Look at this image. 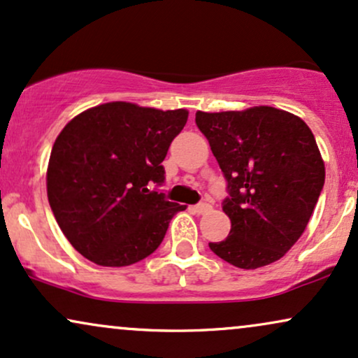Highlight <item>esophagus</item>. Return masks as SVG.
Returning <instances> with one entry per match:
<instances>
[{"label": "esophagus", "instance_id": "esophagus-1", "mask_svg": "<svg viewBox=\"0 0 358 358\" xmlns=\"http://www.w3.org/2000/svg\"><path fill=\"white\" fill-rule=\"evenodd\" d=\"M192 210H193V213L203 215L206 212H210V210H212V206H210L208 203H205V201H201V203H196L195 206H192Z\"/></svg>", "mask_w": 358, "mask_h": 358}]
</instances>
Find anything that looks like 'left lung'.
<instances>
[{
  "mask_svg": "<svg viewBox=\"0 0 358 358\" xmlns=\"http://www.w3.org/2000/svg\"><path fill=\"white\" fill-rule=\"evenodd\" d=\"M195 123L227 180L222 208L231 222L230 235L210 250L245 270L280 260L302 236L325 183L312 130L272 106L196 111Z\"/></svg>",
  "mask_w": 358,
  "mask_h": 358,
  "instance_id": "obj_1",
  "label": "left lung"
}]
</instances>
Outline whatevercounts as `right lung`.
I'll list each match as a JSON object with an SVG mask.
<instances>
[{"label":"right lung","mask_w":358,"mask_h":358,"mask_svg":"<svg viewBox=\"0 0 358 358\" xmlns=\"http://www.w3.org/2000/svg\"><path fill=\"white\" fill-rule=\"evenodd\" d=\"M187 110L113 101L80 113L56 138L46 173L56 222L76 252L101 266H127L160 247L187 208L158 192Z\"/></svg>","instance_id":"right-lung-1"}]
</instances>
